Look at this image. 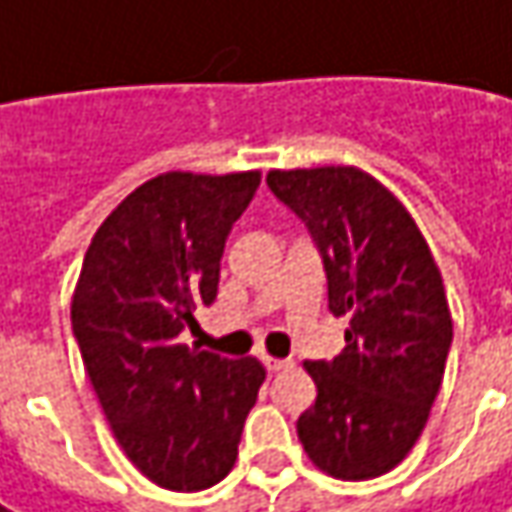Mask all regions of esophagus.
Returning a JSON list of instances; mask_svg holds the SVG:
<instances>
[{
	"mask_svg": "<svg viewBox=\"0 0 512 512\" xmlns=\"http://www.w3.org/2000/svg\"><path fill=\"white\" fill-rule=\"evenodd\" d=\"M263 365H266V371H269V374H278V371L289 368L292 362H289V359H275V356H263Z\"/></svg>",
	"mask_w": 512,
	"mask_h": 512,
	"instance_id": "obj_1",
	"label": "esophagus"
}]
</instances>
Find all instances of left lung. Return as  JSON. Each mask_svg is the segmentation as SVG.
Instances as JSON below:
<instances>
[{"label":"left lung","mask_w":512,"mask_h":512,"mask_svg":"<svg viewBox=\"0 0 512 512\" xmlns=\"http://www.w3.org/2000/svg\"><path fill=\"white\" fill-rule=\"evenodd\" d=\"M266 185L307 226L345 350L304 362L318 388L298 417L310 461L368 481L417 443L440 391L452 316L437 263L403 202L359 167L269 170Z\"/></svg>","instance_id":"left-lung-1"}]
</instances>
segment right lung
Segmentation results:
<instances>
[{
    "label": "right lung",
    "instance_id": "right-lung-1",
    "mask_svg": "<svg viewBox=\"0 0 512 512\" xmlns=\"http://www.w3.org/2000/svg\"><path fill=\"white\" fill-rule=\"evenodd\" d=\"M260 173H162L95 231L72 298L83 368L112 435L141 475L173 493L223 481L263 365L182 342L196 307L217 298L231 226Z\"/></svg>",
    "mask_w": 512,
    "mask_h": 512
}]
</instances>
